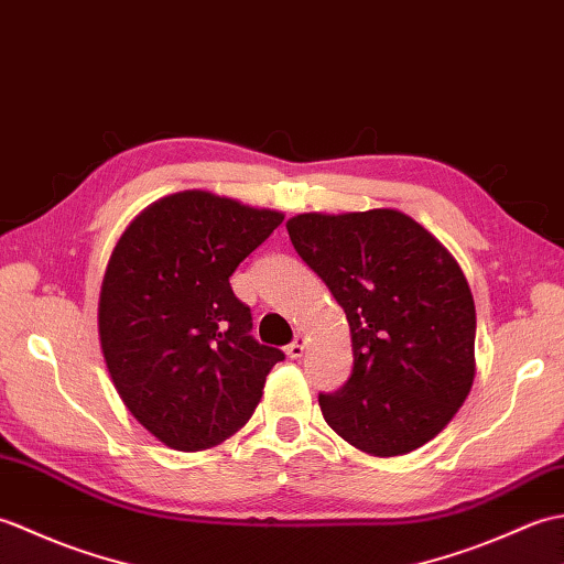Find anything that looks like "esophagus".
Returning <instances> with one entry per match:
<instances>
[{"mask_svg":"<svg viewBox=\"0 0 564 564\" xmlns=\"http://www.w3.org/2000/svg\"><path fill=\"white\" fill-rule=\"evenodd\" d=\"M305 346H307L305 337H303V334H297L295 341L285 346V354H289V358H301L305 354Z\"/></svg>","mask_w":564,"mask_h":564,"instance_id":"1","label":"esophagus"}]
</instances>
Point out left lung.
Masks as SVG:
<instances>
[{"instance_id": "obj_1", "label": "left lung", "mask_w": 564, "mask_h": 564, "mask_svg": "<svg viewBox=\"0 0 564 564\" xmlns=\"http://www.w3.org/2000/svg\"><path fill=\"white\" fill-rule=\"evenodd\" d=\"M351 329L354 373L319 410L376 458L422 448L460 410L475 380V301L458 261L394 208L301 213L285 223Z\"/></svg>"}]
</instances>
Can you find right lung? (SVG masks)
Returning <instances> with one entry per match:
<instances>
[{
	"label": "right lung",
	"mask_w": 564,
	"mask_h": 564,
	"mask_svg": "<svg viewBox=\"0 0 564 564\" xmlns=\"http://www.w3.org/2000/svg\"><path fill=\"white\" fill-rule=\"evenodd\" d=\"M283 213L191 188L154 200L118 237L99 293V341L128 412L174 451L242 429L283 351L249 337L230 275Z\"/></svg>",
	"instance_id": "obj_1"
}]
</instances>
